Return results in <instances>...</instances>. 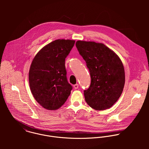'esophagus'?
<instances>
[{"label":"esophagus","mask_w":149,"mask_h":149,"mask_svg":"<svg viewBox=\"0 0 149 149\" xmlns=\"http://www.w3.org/2000/svg\"><path fill=\"white\" fill-rule=\"evenodd\" d=\"M73 87H74V88L75 89H77L79 88V84H74V85H73Z\"/></svg>","instance_id":"1"}]
</instances>
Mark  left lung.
Instances as JSON below:
<instances>
[{
  "instance_id": "obj_1",
  "label": "left lung",
  "mask_w": 149,
  "mask_h": 149,
  "mask_svg": "<svg viewBox=\"0 0 149 149\" xmlns=\"http://www.w3.org/2000/svg\"><path fill=\"white\" fill-rule=\"evenodd\" d=\"M76 46L91 75V85L84 91L86 102L96 110L111 108L121 96L125 86L122 61L103 43L77 41Z\"/></svg>"
}]
</instances>
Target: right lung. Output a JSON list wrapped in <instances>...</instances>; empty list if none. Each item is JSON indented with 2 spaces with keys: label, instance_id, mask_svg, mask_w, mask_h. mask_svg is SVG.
Here are the masks:
<instances>
[{
  "label": "right lung",
  "instance_id": "obj_1",
  "mask_svg": "<svg viewBox=\"0 0 149 149\" xmlns=\"http://www.w3.org/2000/svg\"><path fill=\"white\" fill-rule=\"evenodd\" d=\"M74 40H57L42 48L34 57L29 73L31 92L44 108L56 110L62 106L72 86L67 80L65 58Z\"/></svg>",
  "mask_w": 149,
  "mask_h": 149
}]
</instances>
